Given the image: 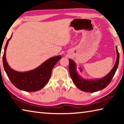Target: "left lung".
<instances>
[{"mask_svg":"<svg viewBox=\"0 0 124 124\" xmlns=\"http://www.w3.org/2000/svg\"><path fill=\"white\" fill-rule=\"evenodd\" d=\"M116 60L112 70L108 74L100 79H85L80 77L77 71V65L74 61L69 60V71L73 83L75 86L83 91L87 92H94L104 89L109 84L113 77L116 72L119 65V54L116 46Z\"/></svg>","mask_w":124,"mask_h":124,"instance_id":"obj_1","label":"left lung"}]
</instances>
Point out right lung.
<instances>
[{"mask_svg":"<svg viewBox=\"0 0 124 124\" xmlns=\"http://www.w3.org/2000/svg\"><path fill=\"white\" fill-rule=\"evenodd\" d=\"M12 35V34L7 42L3 56L4 68L8 78L15 86L23 91L34 92L41 90L49 81L52 69L62 58L61 56L49 58L34 70L24 72H17L9 66L5 57L6 50Z\"/></svg>","mask_w":124,"mask_h":124,"instance_id":"add662e5","label":"right lung"}]
</instances>
